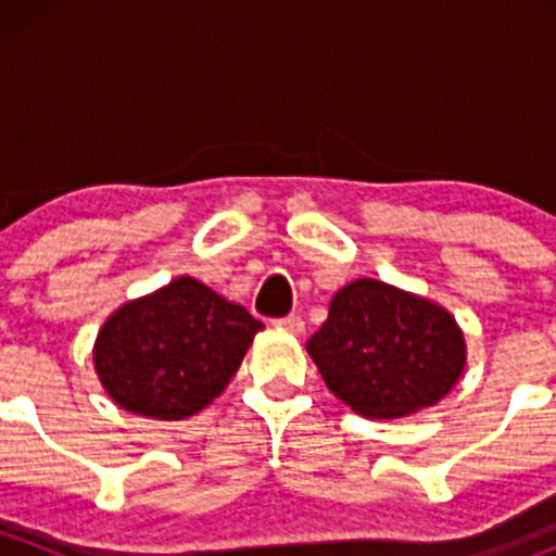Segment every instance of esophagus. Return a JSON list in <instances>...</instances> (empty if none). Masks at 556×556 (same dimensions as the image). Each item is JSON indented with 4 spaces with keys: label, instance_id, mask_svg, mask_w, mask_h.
<instances>
[{
    "label": "esophagus",
    "instance_id": "1",
    "mask_svg": "<svg viewBox=\"0 0 556 556\" xmlns=\"http://www.w3.org/2000/svg\"><path fill=\"white\" fill-rule=\"evenodd\" d=\"M274 325H277V328H282V330H290V333H304V319L299 317V314H288V317H279V319H274Z\"/></svg>",
    "mask_w": 556,
    "mask_h": 556
}]
</instances>
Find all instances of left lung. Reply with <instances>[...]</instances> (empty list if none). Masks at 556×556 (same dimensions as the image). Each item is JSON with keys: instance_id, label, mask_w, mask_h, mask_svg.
<instances>
[{"instance_id": "obj_1", "label": "left lung", "mask_w": 556, "mask_h": 556, "mask_svg": "<svg viewBox=\"0 0 556 556\" xmlns=\"http://www.w3.org/2000/svg\"><path fill=\"white\" fill-rule=\"evenodd\" d=\"M306 350L328 390L374 419L433 406L465 366L463 333L450 312L377 279L339 290Z\"/></svg>"}]
</instances>
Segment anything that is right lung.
Listing matches in <instances>:
<instances>
[{
	"instance_id": "add662e5",
	"label": "right lung",
	"mask_w": 556,
	"mask_h": 556,
	"mask_svg": "<svg viewBox=\"0 0 556 556\" xmlns=\"http://www.w3.org/2000/svg\"><path fill=\"white\" fill-rule=\"evenodd\" d=\"M261 328L244 306L179 277L112 314L99 330L93 363L126 412L185 419L220 395Z\"/></svg>"
}]
</instances>
